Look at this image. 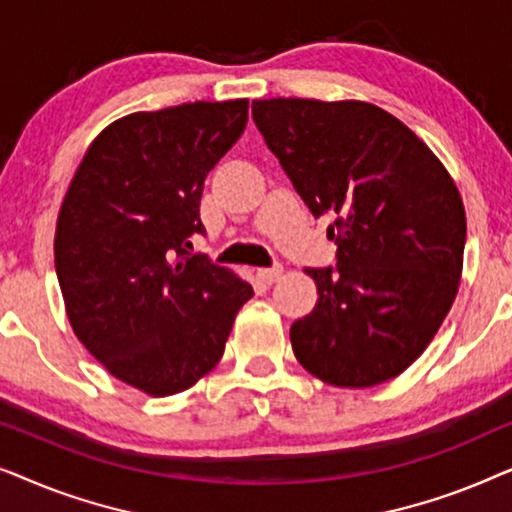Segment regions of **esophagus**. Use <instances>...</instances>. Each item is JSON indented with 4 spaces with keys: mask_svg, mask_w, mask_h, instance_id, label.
<instances>
[{
    "mask_svg": "<svg viewBox=\"0 0 512 512\" xmlns=\"http://www.w3.org/2000/svg\"><path fill=\"white\" fill-rule=\"evenodd\" d=\"M282 277V265H275V268H261L258 270V279L265 284H275L277 279Z\"/></svg>",
    "mask_w": 512,
    "mask_h": 512,
    "instance_id": "1",
    "label": "esophagus"
}]
</instances>
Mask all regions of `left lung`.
<instances>
[{"label":"left lung","instance_id":"obj_1","mask_svg":"<svg viewBox=\"0 0 512 512\" xmlns=\"http://www.w3.org/2000/svg\"><path fill=\"white\" fill-rule=\"evenodd\" d=\"M251 116L310 212L333 216L338 244L335 268H307L319 300L293 321V354L333 387L401 375L459 291L466 212L452 177L375 104L275 97Z\"/></svg>","mask_w":512,"mask_h":512}]
</instances>
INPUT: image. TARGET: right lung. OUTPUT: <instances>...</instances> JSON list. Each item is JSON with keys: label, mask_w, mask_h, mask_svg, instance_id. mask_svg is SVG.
Listing matches in <instances>:
<instances>
[{"label": "right lung", "mask_w": 512, "mask_h": 512, "mask_svg": "<svg viewBox=\"0 0 512 512\" xmlns=\"http://www.w3.org/2000/svg\"><path fill=\"white\" fill-rule=\"evenodd\" d=\"M249 100L137 111L104 128L67 188L55 272L83 347L151 396L193 387L221 361L251 284L202 254L200 198L244 132Z\"/></svg>", "instance_id": "obj_1"}]
</instances>
